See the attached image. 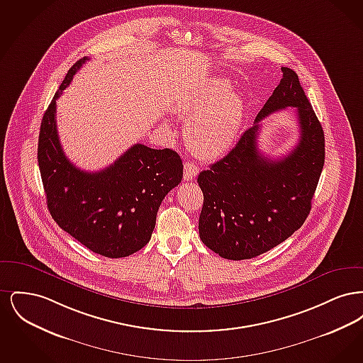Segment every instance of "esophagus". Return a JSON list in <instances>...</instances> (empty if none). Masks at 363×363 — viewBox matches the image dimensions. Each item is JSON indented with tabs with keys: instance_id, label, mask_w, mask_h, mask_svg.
Wrapping results in <instances>:
<instances>
[{
	"instance_id": "34e87169",
	"label": "esophagus",
	"mask_w": 363,
	"mask_h": 363,
	"mask_svg": "<svg viewBox=\"0 0 363 363\" xmlns=\"http://www.w3.org/2000/svg\"><path fill=\"white\" fill-rule=\"evenodd\" d=\"M197 174H199V167L194 163H191V162H186L185 166H184V179L185 181H190Z\"/></svg>"
}]
</instances>
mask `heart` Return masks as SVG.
Returning <instances> with one entry per match:
<instances>
[{
    "label": "heart",
    "instance_id": "b5f03b06",
    "mask_svg": "<svg viewBox=\"0 0 363 363\" xmlns=\"http://www.w3.org/2000/svg\"><path fill=\"white\" fill-rule=\"evenodd\" d=\"M179 113L188 121L185 140L191 154L200 159H218L234 147L240 136L246 104L228 82L212 79L185 98Z\"/></svg>",
    "mask_w": 363,
    "mask_h": 363
}]
</instances>
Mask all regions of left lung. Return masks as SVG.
Masks as SVG:
<instances>
[{"label":"left lung","instance_id":"left-lung-1","mask_svg":"<svg viewBox=\"0 0 363 363\" xmlns=\"http://www.w3.org/2000/svg\"><path fill=\"white\" fill-rule=\"evenodd\" d=\"M281 72L255 125L197 178L204 194L200 238L223 259H253L271 250L291 237L311 212L325 160L324 130L298 74L284 67ZM287 106L296 110L300 140L287 156L269 160L258 151L259 121Z\"/></svg>","mask_w":363,"mask_h":363}]
</instances>
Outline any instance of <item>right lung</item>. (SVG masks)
Returning <instances> with one entry per match:
<instances>
[{
	"mask_svg": "<svg viewBox=\"0 0 363 363\" xmlns=\"http://www.w3.org/2000/svg\"><path fill=\"white\" fill-rule=\"evenodd\" d=\"M88 57L67 73L43 114L38 164L52 218L74 240L108 259L144 247L155 228L164 196L182 179L179 155L169 148L135 144L113 164L89 173L77 169L62 151L55 122V101Z\"/></svg>",
	"mask_w": 363,
	"mask_h": 363,
	"instance_id": "1",
	"label": "right lung"
}]
</instances>
